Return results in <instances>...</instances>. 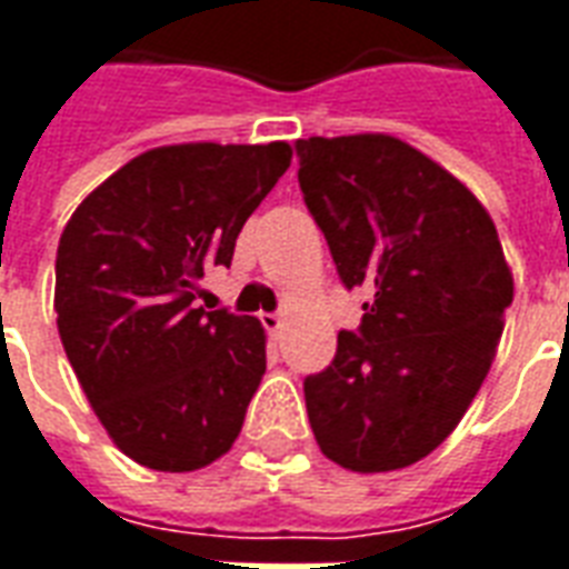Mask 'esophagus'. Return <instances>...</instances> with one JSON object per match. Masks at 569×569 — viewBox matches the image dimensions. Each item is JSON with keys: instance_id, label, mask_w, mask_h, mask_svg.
Wrapping results in <instances>:
<instances>
[{"instance_id": "34e87169", "label": "esophagus", "mask_w": 569, "mask_h": 569, "mask_svg": "<svg viewBox=\"0 0 569 569\" xmlns=\"http://www.w3.org/2000/svg\"><path fill=\"white\" fill-rule=\"evenodd\" d=\"M262 326H264V331H280V328H283V317H280V313H262Z\"/></svg>"}]
</instances>
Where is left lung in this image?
I'll list each match as a JSON object with an SVG mask.
<instances>
[{"instance_id":"left-lung-1","label":"left lung","mask_w":569,"mask_h":569,"mask_svg":"<svg viewBox=\"0 0 569 569\" xmlns=\"http://www.w3.org/2000/svg\"><path fill=\"white\" fill-rule=\"evenodd\" d=\"M298 183L347 289L373 286L305 380L322 456L356 473L416 465L456 431L498 352L512 273L488 210L391 134L296 141Z\"/></svg>"}]
</instances>
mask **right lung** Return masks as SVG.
Wrapping results in <instances>:
<instances>
[{
  "label": "right lung",
  "instance_id": "right-lung-1",
  "mask_svg": "<svg viewBox=\"0 0 569 569\" xmlns=\"http://www.w3.org/2000/svg\"><path fill=\"white\" fill-rule=\"evenodd\" d=\"M289 162L286 141L156 147L66 222L53 292L62 347L108 437L138 465L199 470L241 435L264 328L196 298L210 268H229Z\"/></svg>",
  "mask_w": 569,
  "mask_h": 569
}]
</instances>
